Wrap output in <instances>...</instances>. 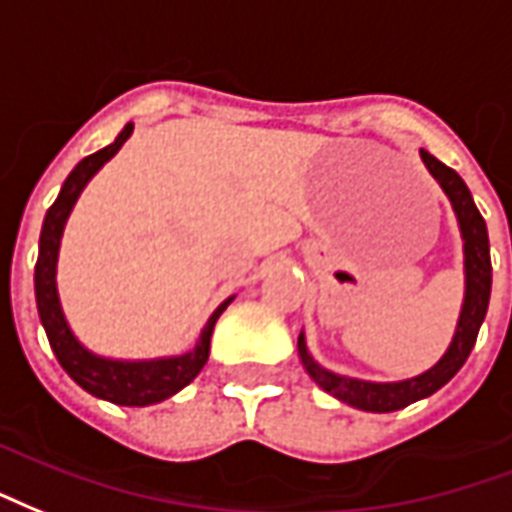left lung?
Masks as SVG:
<instances>
[{
  "mask_svg": "<svg viewBox=\"0 0 512 512\" xmlns=\"http://www.w3.org/2000/svg\"><path fill=\"white\" fill-rule=\"evenodd\" d=\"M420 155H423L428 171L439 179V185L445 188V193L453 201V210L458 215V223H461V234H464L466 297L464 311H461V319H458V330H455V338L447 354L431 371H425L423 376H414L409 382L374 384L324 371L322 365L313 363L300 335L302 365L311 374L313 382L330 395H335L338 401L354 406V409H363V412H395V409H404V406L414 404L420 398L434 395L439 387H445L461 371V365L466 363V357H469L472 346H475L480 324H483L488 311V297H491V251H488L486 220H483L480 210L475 207L472 193L466 188L464 179L458 177L450 166H445L442 160H436L431 152L423 149Z\"/></svg>",
  "mask_w": 512,
  "mask_h": 512,
  "instance_id": "left-lung-1",
  "label": "left lung"
}]
</instances>
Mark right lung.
<instances>
[{
	"label": "right lung",
	"mask_w": 512,
	"mask_h": 512,
	"mask_svg": "<svg viewBox=\"0 0 512 512\" xmlns=\"http://www.w3.org/2000/svg\"><path fill=\"white\" fill-rule=\"evenodd\" d=\"M133 133V125H125L114 144H108L95 155H89L78 163L76 169L70 171L65 185L59 190L57 201L48 207L46 220H43V231H40V253H37L35 264V297L37 311H40V322L46 327L48 343L57 354L59 365L65 368L67 376L76 384H81L87 393L98 395L103 401L119 406H149L158 404L163 398H169L185 384H190L199 371L207 365L210 357V338L212 327L218 322V316L226 311V300L218 311L212 313L210 322L204 327L196 349L182 357H171V360H155V363H114V360H103L89 354L81 343L73 338L70 327H67L62 308L57 300V283H54V270H57V251L59 237L65 229V220L76 204L78 193L84 190L92 174L106 163L108 158L117 155V149L128 141Z\"/></svg>",
	"instance_id": "obj_1"
}]
</instances>
